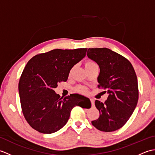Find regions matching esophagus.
<instances>
[{
    "mask_svg": "<svg viewBox=\"0 0 155 155\" xmlns=\"http://www.w3.org/2000/svg\"><path fill=\"white\" fill-rule=\"evenodd\" d=\"M91 102L92 105H93V106H94V100L93 99H91Z\"/></svg>",
    "mask_w": 155,
    "mask_h": 155,
    "instance_id": "esophagus-1",
    "label": "esophagus"
}]
</instances>
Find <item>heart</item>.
Here are the masks:
<instances>
[{"label":"heart","instance_id":"heart-1","mask_svg":"<svg viewBox=\"0 0 155 155\" xmlns=\"http://www.w3.org/2000/svg\"><path fill=\"white\" fill-rule=\"evenodd\" d=\"M96 65H97L96 64V62H94L93 61H88L85 62V68H86L91 67H93V66H96ZM72 69L71 71V73L72 72ZM75 90L77 91V92H78V93H86V92H87V88L84 87H81V86L77 87V88H75Z\"/></svg>","mask_w":155,"mask_h":155}]
</instances>
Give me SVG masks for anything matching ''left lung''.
Masks as SVG:
<instances>
[{"mask_svg":"<svg viewBox=\"0 0 155 155\" xmlns=\"http://www.w3.org/2000/svg\"><path fill=\"white\" fill-rule=\"evenodd\" d=\"M87 56L99 66L98 87L108 94L104 103L95 101L100 116L92 124L104 132L117 130L124 126L137 107L139 88L135 71L126 58L109 48H88Z\"/></svg>","mask_w":155,"mask_h":155,"instance_id":"obj_1","label":"left lung"}]
</instances>
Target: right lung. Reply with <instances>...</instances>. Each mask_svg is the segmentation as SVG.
I'll list each match as a JSON object with an SVG mask.
<instances>
[{"mask_svg":"<svg viewBox=\"0 0 155 155\" xmlns=\"http://www.w3.org/2000/svg\"><path fill=\"white\" fill-rule=\"evenodd\" d=\"M87 48L54 49L29 61L20 78L18 92L26 120L39 133L51 134L67 124L75 106L89 108V98L78 94L64 98L54 89L66 82L74 66L85 56Z\"/></svg>","mask_w":155,"mask_h":155,"instance_id":"right-lung-1","label":"right lung"}]
</instances>
